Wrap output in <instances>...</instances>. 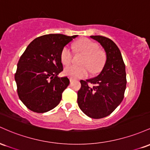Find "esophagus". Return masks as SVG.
Returning <instances> with one entry per match:
<instances>
[{
  "mask_svg": "<svg viewBox=\"0 0 150 150\" xmlns=\"http://www.w3.org/2000/svg\"><path fill=\"white\" fill-rule=\"evenodd\" d=\"M69 80H70V82H72V81H74V79H73V78H70V79H69Z\"/></svg>",
  "mask_w": 150,
  "mask_h": 150,
  "instance_id": "1",
  "label": "esophagus"
}]
</instances>
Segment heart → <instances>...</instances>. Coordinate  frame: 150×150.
Listing matches in <instances>:
<instances>
[{
  "mask_svg": "<svg viewBox=\"0 0 150 150\" xmlns=\"http://www.w3.org/2000/svg\"><path fill=\"white\" fill-rule=\"evenodd\" d=\"M74 48L86 55L82 62L83 66L69 65L64 69V74L71 78H83L90 73H97L103 67L105 62V55L103 52L99 51L98 47L90 40H80L74 45ZM72 51L69 47L66 46L61 52V60L64 64L67 65L72 60Z\"/></svg>",
  "mask_w": 150,
  "mask_h": 150,
  "instance_id": "heart-1",
  "label": "heart"
}]
</instances>
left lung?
I'll use <instances>...</instances> for the list:
<instances>
[{
    "label": "left lung",
    "instance_id": "1",
    "mask_svg": "<svg viewBox=\"0 0 150 150\" xmlns=\"http://www.w3.org/2000/svg\"><path fill=\"white\" fill-rule=\"evenodd\" d=\"M90 38L103 48L106 60L97 76L80 81L81 87L78 91L77 103L87 116L99 119L110 115L123 99L127 83L125 66L113 41L100 35Z\"/></svg>",
    "mask_w": 150,
    "mask_h": 150
}]
</instances>
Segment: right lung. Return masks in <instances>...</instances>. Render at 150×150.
Here are the masks:
<instances>
[{"mask_svg":"<svg viewBox=\"0 0 150 150\" xmlns=\"http://www.w3.org/2000/svg\"><path fill=\"white\" fill-rule=\"evenodd\" d=\"M78 35L49 34L35 39L20 58L15 74L18 96L28 109L46 112L61 101L62 92L69 84L63 71L62 50Z\"/></svg>","mask_w":150,"mask_h":150,"instance_id":"right-lung-1","label":"right lung"}]
</instances>
